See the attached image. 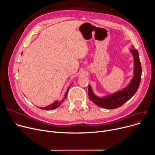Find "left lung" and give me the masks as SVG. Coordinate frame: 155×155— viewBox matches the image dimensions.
Returning a JSON list of instances; mask_svg holds the SVG:
<instances>
[{
  "label": "left lung",
  "mask_w": 155,
  "mask_h": 155,
  "mask_svg": "<svg viewBox=\"0 0 155 155\" xmlns=\"http://www.w3.org/2000/svg\"><path fill=\"white\" fill-rule=\"evenodd\" d=\"M132 46L134 48L133 45ZM130 52L134 58L133 77L131 82L123 90L101 97L94 94L91 86L88 85V94L89 99L97 105L108 109H116L129 101L137 91L141 78V64L137 50L133 49L130 50Z\"/></svg>",
  "instance_id": "obj_1"
}]
</instances>
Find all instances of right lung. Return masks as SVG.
<instances>
[{
    "label": "right lung",
    "instance_id": "add662e5",
    "mask_svg": "<svg viewBox=\"0 0 155 155\" xmlns=\"http://www.w3.org/2000/svg\"><path fill=\"white\" fill-rule=\"evenodd\" d=\"M70 86H71V85H70L69 86V87L68 88L66 93H65V94H64V98H63L61 101H58V100H57V101H54L53 104H51V105H48V106H46V107H39V109H43V110H53V109H56V108H57V107H58L60 106V105L61 104V103L64 102V99H67L68 92V90H69V88H70Z\"/></svg>",
    "mask_w": 155,
    "mask_h": 155
}]
</instances>
